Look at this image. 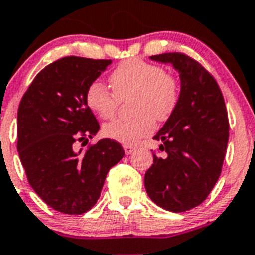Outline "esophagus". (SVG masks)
Segmentation results:
<instances>
[{"mask_svg":"<svg viewBox=\"0 0 255 255\" xmlns=\"http://www.w3.org/2000/svg\"><path fill=\"white\" fill-rule=\"evenodd\" d=\"M123 148H125L126 155H129V153H132L133 151L136 150V147H134V146H130V144H125V146H123Z\"/></svg>","mask_w":255,"mask_h":255,"instance_id":"esophagus-1","label":"esophagus"}]
</instances>
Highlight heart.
I'll return each mask as SVG.
<instances>
[{
  "mask_svg": "<svg viewBox=\"0 0 255 255\" xmlns=\"http://www.w3.org/2000/svg\"><path fill=\"white\" fill-rule=\"evenodd\" d=\"M113 91L103 82L89 85L85 100L91 111L100 118H111L118 108L119 100L130 96L133 118H116L103 127L108 138L126 144L136 143L155 128V118L165 122L173 116L180 100V82L171 73L164 72L160 66L127 59L111 75Z\"/></svg>",
  "mask_w": 255,
  "mask_h": 255,
  "instance_id": "1",
  "label": "heart"
}]
</instances>
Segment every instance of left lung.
<instances>
[{
  "mask_svg": "<svg viewBox=\"0 0 255 255\" xmlns=\"http://www.w3.org/2000/svg\"><path fill=\"white\" fill-rule=\"evenodd\" d=\"M150 59L178 71L180 100L153 137L166 156L153 155L144 188L164 210L184 212L201 205L219 180L229 141L228 112L216 80L193 58L164 53Z\"/></svg>",
  "mask_w": 255,
  "mask_h": 255,
  "instance_id": "8db88e82",
  "label": "left lung"
}]
</instances>
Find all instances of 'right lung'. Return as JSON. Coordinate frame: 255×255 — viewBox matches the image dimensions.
<instances>
[{
	"mask_svg": "<svg viewBox=\"0 0 255 255\" xmlns=\"http://www.w3.org/2000/svg\"><path fill=\"white\" fill-rule=\"evenodd\" d=\"M111 63L63 57L36 75L20 102V160L35 193L58 212L81 215L91 210L108 171L125 156L122 146L109 138L85 151L76 148L99 130L85 94Z\"/></svg>",
	"mask_w": 255,
	"mask_h": 255,
	"instance_id": "add662e5",
	"label": "right lung"
}]
</instances>
